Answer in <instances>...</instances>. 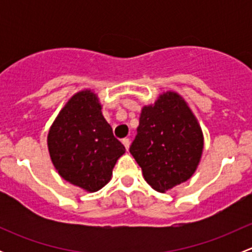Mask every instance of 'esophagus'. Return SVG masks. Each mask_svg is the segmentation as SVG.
Returning a JSON list of instances; mask_svg holds the SVG:
<instances>
[{"instance_id":"esophagus-1","label":"esophagus","mask_w":252,"mask_h":252,"mask_svg":"<svg viewBox=\"0 0 252 252\" xmlns=\"http://www.w3.org/2000/svg\"><path fill=\"white\" fill-rule=\"evenodd\" d=\"M122 144L124 145L126 150V151H128L129 146H130V140H129V139H123V140H122Z\"/></svg>"}]
</instances>
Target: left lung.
I'll list each match as a JSON object with an SVG mask.
<instances>
[{
    "mask_svg": "<svg viewBox=\"0 0 252 252\" xmlns=\"http://www.w3.org/2000/svg\"><path fill=\"white\" fill-rule=\"evenodd\" d=\"M202 147L204 136L194 114L179 95L167 93L142 108L129 151L145 180L163 192L191 177Z\"/></svg>",
    "mask_w": 252,
    "mask_h": 252,
    "instance_id": "left-lung-1",
    "label": "left lung"
}]
</instances>
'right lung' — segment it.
Instances as JSON below:
<instances>
[{"label": "right lung", "mask_w": 252, "mask_h": 252, "mask_svg": "<svg viewBox=\"0 0 252 252\" xmlns=\"http://www.w3.org/2000/svg\"><path fill=\"white\" fill-rule=\"evenodd\" d=\"M47 144L61 177L88 191H97L110 182L117 159L126 152L89 90L75 94L60 112Z\"/></svg>", "instance_id": "obj_1"}]
</instances>
